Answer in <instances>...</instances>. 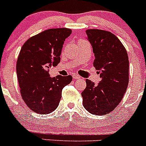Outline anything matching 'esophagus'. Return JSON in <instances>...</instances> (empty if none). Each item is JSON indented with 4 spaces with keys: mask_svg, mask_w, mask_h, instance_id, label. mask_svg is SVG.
I'll use <instances>...</instances> for the list:
<instances>
[{
    "mask_svg": "<svg viewBox=\"0 0 146 146\" xmlns=\"http://www.w3.org/2000/svg\"><path fill=\"white\" fill-rule=\"evenodd\" d=\"M72 77H73V79L77 80V79H80V77L79 75H77L76 74H72Z\"/></svg>",
    "mask_w": 146,
    "mask_h": 146,
    "instance_id": "34e87169",
    "label": "esophagus"
}]
</instances>
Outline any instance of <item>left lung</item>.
Here are the masks:
<instances>
[{
  "label": "left lung",
  "instance_id": "1",
  "mask_svg": "<svg viewBox=\"0 0 146 146\" xmlns=\"http://www.w3.org/2000/svg\"><path fill=\"white\" fill-rule=\"evenodd\" d=\"M87 39L94 53V65L101 80L97 85L86 80L82 104L91 114L103 115L113 111L126 93L129 83V58L118 37L99 29L86 31Z\"/></svg>",
  "mask_w": 146,
  "mask_h": 146
}]
</instances>
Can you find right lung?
<instances>
[{
  "label": "right lung",
  "mask_w": 146,
  "mask_h": 146,
  "mask_svg": "<svg viewBox=\"0 0 146 146\" xmlns=\"http://www.w3.org/2000/svg\"><path fill=\"white\" fill-rule=\"evenodd\" d=\"M72 31L52 28L30 38L22 47L17 74L22 97L32 111L49 114L58 106L62 90L72 80L71 75L51 77V66L60 63L63 44Z\"/></svg>",
  "instance_id": "add662e5"
}]
</instances>
